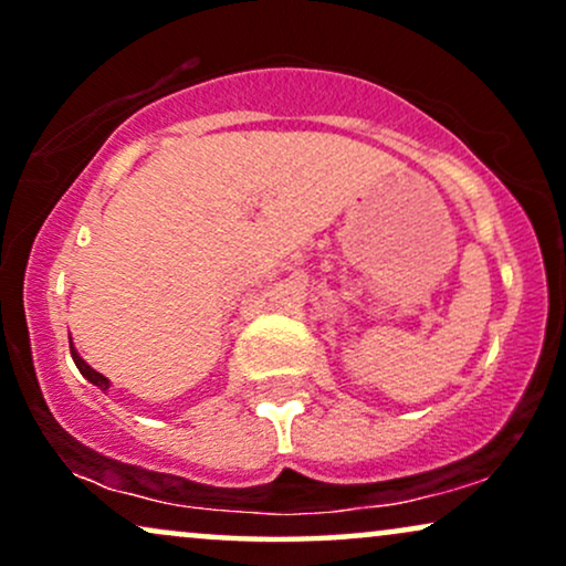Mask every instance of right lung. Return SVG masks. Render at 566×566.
Listing matches in <instances>:
<instances>
[{
    "label": "right lung",
    "mask_w": 566,
    "mask_h": 566,
    "mask_svg": "<svg viewBox=\"0 0 566 566\" xmlns=\"http://www.w3.org/2000/svg\"><path fill=\"white\" fill-rule=\"evenodd\" d=\"M69 343H71V337H69ZM71 356H74V365H76V369H80V373L84 375V378H87L90 382H93V386L101 388V391H108V386H112V382H108V378H103L101 373H95V369L90 367L87 361H84L80 354H76V348H74V346H71Z\"/></svg>",
    "instance_id": "obj_1"
}]
</instances>
